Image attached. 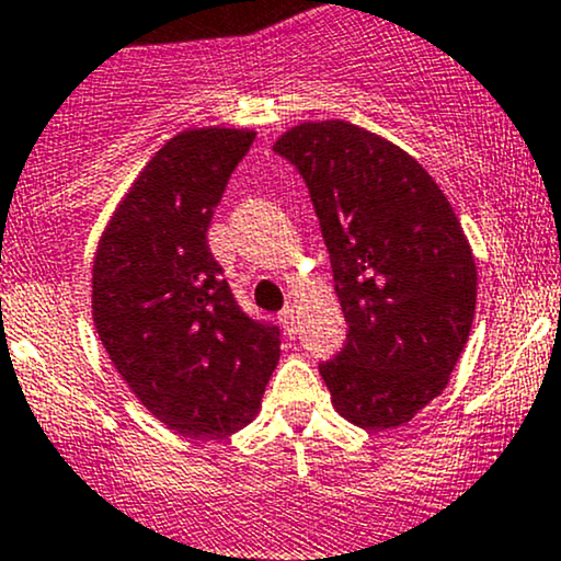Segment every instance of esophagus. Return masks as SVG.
<instances>
[{"instance_id":"obj_1","label":"esophagus","mask_w":561,"mask_h":561,"mask_svg":"<svg viewBox=\"0 0 561 561\" xmlns=\"http://www.w3.org/2000/svg\"><path fill=\"white\" fill-rule=\"evenodd\" d=\"M280 323H283V329H286L288 336H294V333H297V325H299V318H297V307H294V305H288L286 310L280 312Z\"/></svg>"}]
</instances>
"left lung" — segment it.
Returning <instances> with one entry per match:
<instances>
[{"instance_id":"obj_1","label":"left lung","mask_w":561,"mask_h":561,"mask_svg":"<svg viewBox=\"0 0 561 561\" xmlns=\"http://www.w3.org/2000/svg\"><path fill=\"white\" fill-rule=\"evenodd\" d=\"M273 150L310 187L350 325L320 363L333 408L360 430L408 424L450 381L474 320L461 222L413 156L357 124H297Z\"/></svg>"}]
</instances>
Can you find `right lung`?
Masks as SVG:
<instances>
[{
	"label": "right lung",
	"mask_w": 561,
	"mask_h": 561,
	"mask_svg": "<svg viewBox=\"0 0 561 561\" xmlns=\"http://www.w3.org/2000/svg\"><path fill=\"white\" fill-rule=\"evenodd\" d=\"M254 129H185L118 201L92 264V318L135 398L185 437L254 421L280 360V331L232 299L206 243L214 206Z\"/></svg>",
	"instance_id": "obj_1"
}]
</instances>
